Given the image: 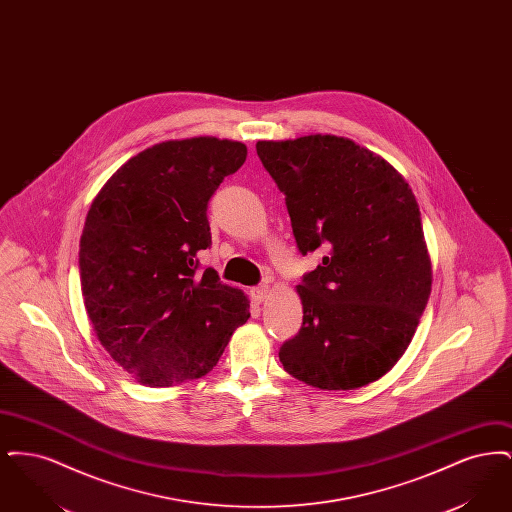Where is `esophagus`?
<instances>
[{
  "label": "esophagus",
  "mask_w": 512,
  "mask_h": 512,
  "mask_svg": "<svg viewBox=\"0 0 512 512\" xmlns=\"http://www.w3.org/2000/svg\"><path fill=\"white\" fill-rule=\"evenodd\" d=\"M268 292H270V288L265 286V284H263V286H257V288L251 290V299H253L255 303H263L268 297Z\"/></svg>",
  "instance_id": "34e87169"
}]
</instances>
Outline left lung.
Returning <instances> with one entry per match:
<instances>
[{
  "instance_id": "8db88e82",
  "label": "left lung",
  "mask_w": 512,
  "mask_h": 512,
  "mask_svg": "<svg viewBox=\"0 0 512 512\" xmlns=\"http://www.w3.org/2000/svg\"><path fill=\"white\" fill-rule=\"evenodd\" d=\"M257 155L286 195L299 251H328L297 286L303 326L280 363L320 390L376 382L407 351L432 292L413 190L386 159L341 136L261 140Z\"/></svg>"
}]
</instances>
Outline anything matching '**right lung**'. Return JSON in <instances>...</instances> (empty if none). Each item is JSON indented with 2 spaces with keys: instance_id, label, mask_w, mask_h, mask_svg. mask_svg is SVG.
Here are the masks:
<instances>
[{
  "instance_id": "1",
  "label": "right lung",
  "mask_w": 512,
  "mask_h": 512,
  "mask_svg": "<svg viewBox=\"0 0 512 512\" xmlns=\"http://www.w3.org/2000/svg\"><path fill=\"white\" fill-rule=\"evenodd\" d=\"M247 147L197 136L130 157L99 190L78 267L99 343L140 384L169 388L205 376L249 318L242 290L220 284L197 253L211 245L207 205Z\"/></svg>"
}]
</instances>
